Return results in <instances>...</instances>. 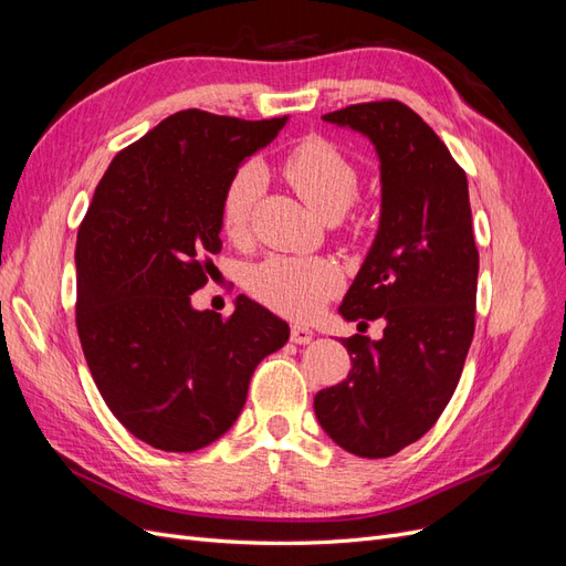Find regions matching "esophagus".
Returning <instances> with one entry per match:
<instances>
[{
  "label": "esophagus",
  "mask_w": 566,
  "mask_h": 566,
  "mask_svg": "<svg viewBox=\"0 0 566 566\" xmlns=\"http://www.w3.org/2000/svg\"><path fill=\"white\" fill-rule=\"evenodd\" d=\"M290 339H293L295 345H310L314 339V331L306 328L302 323H293V328H290Z\"/></svg>",
  "instance_id": "esophagus-1"
}]
</instances>
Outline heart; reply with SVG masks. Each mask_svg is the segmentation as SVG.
Returning a JSON list of instances; mask_svg holds the SVG:
<instances>
[{
	"label": "heart",
	"mask_w": 566,
	"mask_h": 566,
	"mask_svg": "<svg viewBox=\"0 0 566 566\" xmlns=\"http://www.w3.org/2000/svg\"><path fill=\"white\" fill-rule=\"evenodd\" d=\"M283 175L318 217H342L358 191V167L333 142H302L287 153ZM262 188V169L245 165L233 175L221 202V227L243 235ZM252 293L287 316L310 318L339 287V271L318 256H271L250 273Z\"/></svg>",
	"instance_id": "b5f03b06"
}]
</instances>
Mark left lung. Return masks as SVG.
Listing matches in <instances>:
<instances>
[{
	"mask_svg": "<svg viewBox=\"0 0 566 566\" xmlns=\"http://www.w3.org/2000/svg\"><path fill=\"white\" fill-rule=\"evenodd\" d=\"M323 123L366 136L380 160L378 233L337 312L364 325L382 318L385 331L342 339L349 375L321 389L314 410L337 447L387 458L437 422L472 345L479 252L468 177L399 101L356 104Z\"/></svg>",
	"mask_w": 566,
	"mask_h": 566,
	"instance_id": "left-lung-1",
	"label": "left lung"
}]
</instances>
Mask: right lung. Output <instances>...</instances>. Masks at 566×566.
Listing matches in <instances>:
<instances>
[{"mask_svg":"<svg viewBox=\"0 0 566 566\" xmlns=\"http://www.w3.org/2000/svg\"><path fill=\"white\" fill-rule=\"evenodd\" d=\"M285 117L181 111L119 150L77 231V333L113 416L148 447L191 453L231 430L256 364L290 325L241 295L231 318L196 310L221 202Z\"/></svg>","mask_w":566,"mask_h":566,"instance_id":"obj_1","label":"right lung"}]
</instances>
